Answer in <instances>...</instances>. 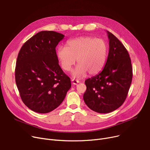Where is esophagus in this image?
<instances>
[{"instance_id": "34e87169", "label": "esophagus", "mask_w": 150, "mask_h": 150, "mask_svg": "<svg viewBox=\"0 0 150 150\" xmlns=\"http://www.w3.org/2000/svg\"><path fill=\"white\" fill-rule=\"evenodd\" d=\"M71 81H72V84H74V85H76L78 83H79V81L78 80V79H72Z\"/></svg>"}]
</instances>
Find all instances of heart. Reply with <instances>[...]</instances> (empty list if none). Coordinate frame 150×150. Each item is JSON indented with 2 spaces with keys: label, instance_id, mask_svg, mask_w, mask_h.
<instances>
[{
  "label": "heart",
  "instance_id": "b5f03b06",
  "mask_svg": "<svg viewBox=\"0 0 150 150\" xmlns=\"http://www.w3.org/2000/svg\"><path fill=\"white\" fill-rule=\"evenodd\" d=\"M66 45L58 46L57 55L65 71H71L76 59L78 65L72 73L74 77H81L87 72L95 75L104 67L108 54V46L104 40L79 37L69 40Z\"/></svg>",
  "mask_w": 150,
  "mask_h": 150
}]
</instances>
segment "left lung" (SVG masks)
Here are the masks:
<instances>
[{"label": "left lung", "instance_id": "8db88e82", "mask_svg": "<svg viewBox=\"0 0 150 150\" xmlns=\"http://www.w3.org/2000/svg\"><path fill=\"white\" fill-rule=\"evenodd\" d=\"M109 52L103 71L85 81L83 99L88 108L98 113L112 112L121 106L130 87L133 71L128 51L123 44L107 31Z\"/></svg>", "mask_w": 150, "mask_h": 150}]
</instances>
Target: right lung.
Listing matches in <instances>:
<instances>
[{
	"label": "right lung",
	"mask_w": 150,
	"mask_h": 150,
	"mask_svg": "<svg viewBox=\"0 0 150 150\" xmlns=\"http://www.w3.org/2000/svg\"><path fill=\"white\" fill-rule=\"evenodd\" d=\"M64 37L55 31H40L24 43L18 54L17 87L23 103L35 112L54 110L71 87V79L59 66L55 51Z\"/></svg>",
	"instance_id": "1"
}]
</instances>
